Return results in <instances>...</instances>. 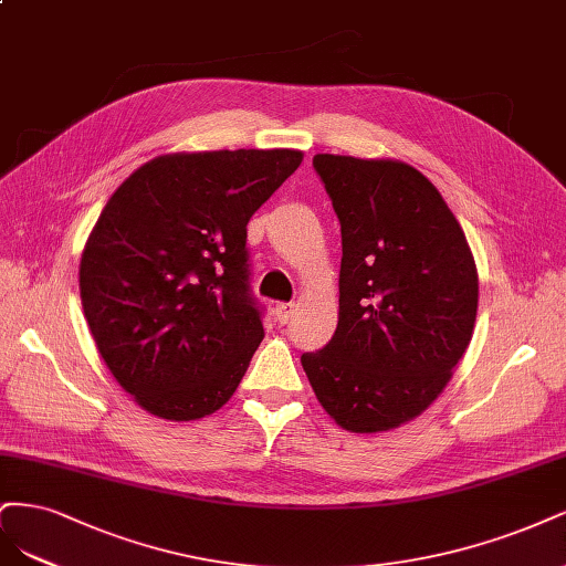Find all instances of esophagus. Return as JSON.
Instances as JSON below:
<instances>
[{"instance_id": "obj_1", "label": "esophagus", "mask_w": 566, "mask_h": 566, "mask_svg": "<svg viewBox=\"0 0 566 566\" xmlns=\"http://www.w3.org/2000/svg\"><path fill=\"white\" fill-rule=\"evenodd\" d=\"M275 313H277L280 324H286L291 317H294V313H296V305H294V303H277Z\"/></svg>"}]
</instances>
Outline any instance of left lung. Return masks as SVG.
Masks as SVG:
<instances>
[{
    "mask_svg": "<svg viewBox=\"0 0 566 566\" xmlns=\"http://www.w3.org/2000/svg\"><path fill=\"white\" fill-rule=\"evenodd\" d=\"M340 221L336 334L301 364L350 432H386L442 395L478 317V265L440 190L399 159L315 155Z\"/></svg>",
    "mask_w": 566,
    "mask_h": 566,
    "instance_id": "left-lung-1",
    "label": "left lung"
}]
</instances>
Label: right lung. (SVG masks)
Wrapping results in <instances>:
<instances>
[{"mask_svg":"<svg viewBox=\"0 0 566 566\" xmlns=\"http://www.w3.org/2000/svg\"><path fill=\"white\" fill-rule=\"evenodd\" d=\"M301 150L159 155L107 199L80 261L96 348L153 416L221 409L265 332L249 294L247 223Z\"/></svg>","mask_w":566,"mask_h":566,"instance_id":"right-lung-1","label":"right lung"}]
</instances>
